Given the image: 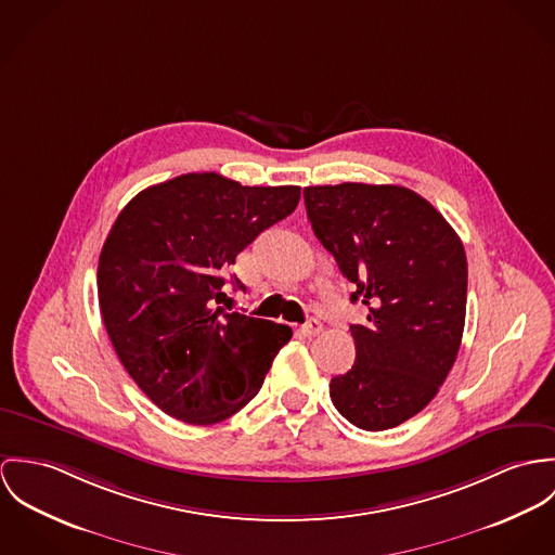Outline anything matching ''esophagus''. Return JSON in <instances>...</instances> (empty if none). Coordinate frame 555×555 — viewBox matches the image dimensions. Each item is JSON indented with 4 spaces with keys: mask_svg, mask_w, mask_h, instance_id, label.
I'll use <instances>...</instances> for the list:
<instances>
[{
    "mask_svg": "<svg viewBox=\"0 0 555 555\" xmlns=\"http://www.w3.org/2000/svg\"><path fill=\"white\" fill-rule=\"evenodd\" d=\"M321 330H323V325H321V321L314 319V317H310L307 323L300 327V332H302L305 336H317Z\"/></svg>",
    "mask_w": 555,
    "mask_h": 555,
    "instance_id": "obj_1",
    "label": "esophagus"
}]
</instances>
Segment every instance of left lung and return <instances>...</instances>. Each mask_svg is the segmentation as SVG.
I'll use <instances>...</instances> for the list:
<instances>
[{
  "label": "left lung",
  "instance_id": "left-lung-1",
  "mask_svg": "<svg viewBox=\"0 0 555 555\" xmlns=\"http://www.w3.org/2000/svg\"><path fill=\"white\" fill-rule=\"evenodd\" d=\"M314 236L369 307L351 325L356 364L334 376L338 413L362 430L396 428L430 404L453 366L466 319L468 263L455 230L398 185L307 186Z\"/></svg>",
  "mask_w": 555,
  "mask_h": 555
}]
</instances>
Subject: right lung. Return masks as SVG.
Instances as JSON below:
<instances>
[{"instance_id":"add662e5","label":"right lung","mask_w":555,"mask_h":555,"mask_svg":"<svg viewBox=\"0 0 555 555\" xmlns=\"http://www.w3.org/2000/svg\"><path fill=\"white\" fill-rule=\"evenodd\" d=\"M298 202L300 186L193 172L140 191L119 212L100 253V310L125 370L170 417H232L289 343V325L219 305L236 255ZM232 285L245 289L236 276Z\"/></svg>"}]
</instances>
